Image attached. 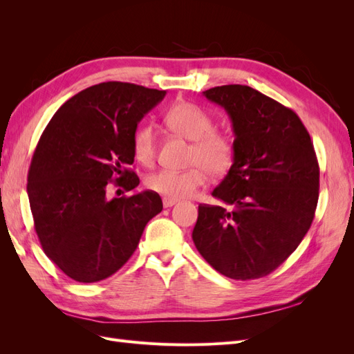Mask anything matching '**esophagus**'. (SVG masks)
Segmentation results:
<instances>
[{
	"mask_svg": "<svg viewBox=\"0 0 354 354\" xmlns=\"http://www.w3.org/2000/svg\"><path fill=\"white\" fill-rule=\"evenodd\" d=\"M162 203H164L165 208H169V207L176 205L177 201H176V199H169V198H164V199H162Z\"/></svg>",
	"mask_w": 354,
	"mask_h": 354,
	"instance_id": "1",
	"label": "esophagus"
}]
</instances>
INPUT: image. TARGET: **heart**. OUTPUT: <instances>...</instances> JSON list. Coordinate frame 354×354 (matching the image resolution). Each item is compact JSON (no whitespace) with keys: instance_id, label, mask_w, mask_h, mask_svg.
<instances>
[{"instance_id":"b5f03b06","label":"heart","mask_w":354,"mask_h":354,"mask_svg":"<svg viewBox=\"0 0 354 354\" xmlns=\"http://www.w3.org/2000/svg\"><path fill=\"white\" fill-rule=\"evenodd\" d=\"M164 122L174 134L192 142L185 171L160 169L146 178V186L169 199L189 198L205 185L208 174L214 178L226 176L236 158L233 138L216 128L209 112L192 102H177L167 111ZM137 160L151 164L156 155V137L151 124L137 127L133 136Z\"/></svg>"}]
</instances>
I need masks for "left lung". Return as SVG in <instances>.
I'll list each match as a JSON object with an SVG mask.
<instances>
[{
    "instance_id": "8db88e82",
    "label": "left lung",
    "mask_w": 354,
    "mask_h": 354,
    "mask_svg": "<svg viewBox=\"0 0 354 354\" xmlns=\"http://www.w3.org/2000/svg\"><path fill=\"white\" fill-rule=\"evenodd\" d=\"M229 113L236 158L212 190L226 207L201 203L192 233L195 246L218 273L251 281L276 270L315 218L319 164L298 115L248 85L203 91Z\"/></svg>"
}]
</instances>
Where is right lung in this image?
<instances>
[{
  "mask_svg": "<svg viewBox=\"0 0 354 354\" xmlns=\"http://www.w3.org/2000/svg\"><path fill=\"white\" fill-rule=\"evenodd\" d=\"M165 91L109 81L85 88L53 115L30 160L28 196L42 251L71 279L112 276L134 254L147 221L162 211L153 190L108 198L140 180L133 136Z\"/></svg>",
  "mask_w": 354,
  "mask_h": 354,
  "instance_id": "right-lung-1",
  "label": "right lung"
}]
</instances>
